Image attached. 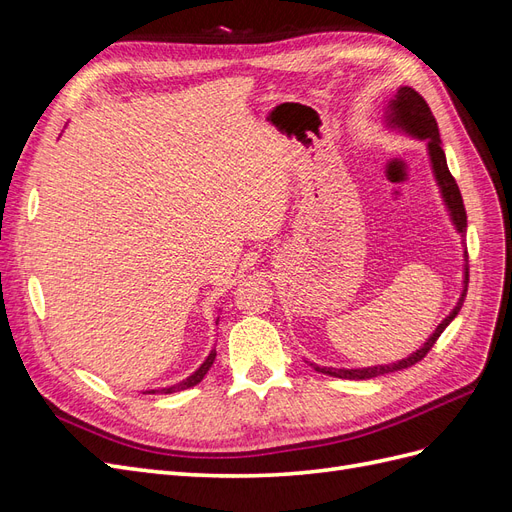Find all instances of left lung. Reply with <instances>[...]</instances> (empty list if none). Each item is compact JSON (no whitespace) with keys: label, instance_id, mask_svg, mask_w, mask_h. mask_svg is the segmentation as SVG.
Here are the masks:
<instances>
[{"label":"left lung","instance_id":"8db88e82","mask_svg":"<svg viewBox=\"0 0 512 512\" xmlns=\"http://www.w3.org/2000/svg\"><path fill=\"white\" fill-rule=\"evenodd\" d=\"M384 123H386V128L399 130V132H404V134H408L412 138H418V141H425L427 143V153H429L433 177H436V183H438V188H440L444 205L448 209V215H451V222H453V226H455V230L459 232V235L466 237V230H468L466 207H463V198H461V192H459V185L453 179L451 170H448L436 117L431 115V108L427 106L423 96H418L412 87H399L397 94L389 100V104H386ZM463 258H466V262H463V290L459 294L457 305L453 307V312L448 314L438 324V329L427 337V342L421 348H418L416 352L406 356V359H401L397 363H389V365L356 367V369L320 367L316 363H309V365H312L316 371H320V374H327V376H333V378L369 380V378H376V376L391 374V371L412 367L421 359H425V354L433 348V344L438 342V337L442 335V331L448 327V324L455 320V316L459 314V309L463 305V299H466V292H468V250L463 252Z\"/></svg>","mask_w":512,"mask_h":512}]
</instances>
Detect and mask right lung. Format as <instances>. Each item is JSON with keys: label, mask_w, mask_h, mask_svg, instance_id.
<instances>
[{"label": "right lung", "mask_w": 512, "mask_h": 512, "mask_svg": "<svg viewBox=\"0 0 512 512\" xmlns=\"http://www.w3.org/2000/svg\"><path fill=\"white\" fill-rule=\"evenodd\" d=\"M213 361H215V350H211L209 352V356L207 359L203 361V365H200L192 376H188L185 380H181V382H177V384H173V386H164V389H151V391H145V393H177V391H185V389H190V386H196L200 380L205 378V374L209 371V367L213 365Z\"/></svg>", "instance_id": "1"}]
</instances>
